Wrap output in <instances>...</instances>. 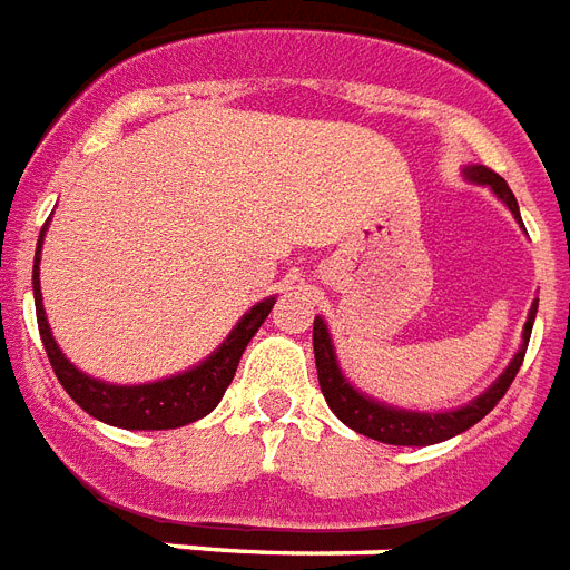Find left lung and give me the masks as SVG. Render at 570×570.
Segmentation results:
<instances>
[{"label":"left lung","instance_id":"1","mask_svg":"<svg viewBox=\"0 0 570 570\" xmlns=\"http://www.w3.org/2000/svg\"><path fill=\"white\" fill-rule=\"evenodd\" d=\"M465 175L471 180H478V184H489V187L495 189V196H499L501 202H508V208L513 210V217H520L517 199H513V193H510V187L504 184L501 175H495V171L487 166H471ZM534 314H538V305H532V314L525 320V328H522V347L508 365V371L480 395L478 402L465 404V407H459V411H446V414L395 411V407L371 402L362 392L353 390V386L344 381L338 362H335V350H332V338H328L326 323L317 317L314 320V360H317L320 390L326 395L332 414L338 416L344 425H350L353 432H360V435L399 446L438 444V441H446V438L459 435V432H465V429H471L474 423H480V420L504 399V392L510 390V383H513L522 360H525V347H529V338H532Z\"/></svg>","mask_w":570,"mask_h":570}]
</instances>
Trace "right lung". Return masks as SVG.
<instances>
[{
  "label": "right lung",
  "instance_id": "right-lung-1",
  "mask_svg": "<svg viewBox=\"0 0 570 570\" xmlns=\"http://www.w3.org/2000/svg\"><path fill=\"white\" fill-rule=\"evenodd\" d=\"M41 238H45V229L38 235L36 265H32L38 335H41V344H45V353H48L50 365H53L57 381L62 383V390L69 392L87 414L108 425H120V429H178V425L196 423L220 404L223 392L235 377L244 347L250 344L256 328L265 323L268 311L274 307V298H265V302L253 307L250 314H244L242 323L232 328L229 338L220 344V350L210 353L208 360L187 371V374H178V377H168V381L159 383H141V386H114V383L92 381L83 371L75 368L60 353L53 335H50L45 305H41V289H38Z\"/></svg>",
  "mask_w": 570,
  "mask_h": 570
}]
</instances>
